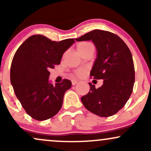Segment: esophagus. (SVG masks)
Instances as JSON below:
<instances>
[{
  "label": "esophagus",
  "instance_id": "obj_1",
  "mask_svg": "<svg viewBox=\"0 0 151 151\" xmlns=\"http://www.w3.org/2000/svg\"><path fill=\"white\" fill-rule=\"evenodd\" d=\"M78 83V81L77 80H72V85H75V84H77Z\"/></svg>",
  "mask_w": 151,
  "mask_h": 151
}]
</instances>
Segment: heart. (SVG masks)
Wrapping results in <instances>:
<instances>
[{"label":"heart","instance_id":"heart-1","mask_svg":"<svg viewBox=\"0 0 151 151\" xmlns=\"http://www.w3.org/2000/svg\"><path fill=\"white\" fill-rule=\"evenodd\" d=\"M91 46H92V44H91L90 42H79V43H78V44H77V51L79 52V53L80 54ZM82 74H83V72H81V71H78V72H76V75L78 76V77H79V76H81V75H82Z\"/></svg>","mask_w":151,"mask_h":151}]
</instances>
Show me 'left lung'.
<instances>
[{
  "label": "left lung",
  "mask_w": 151,
  "mask_h": 151,
  "mask_svg": "<svg viewBox=\"0 0 151 151\" xmlns=\"http://www.w3.org/2000/svg\"><path fill=\"white\" fill-rule=\"evenodd\" d=\"M76 40H92L97 57L90 76L104 80L98 89L89 83L90 90L81 98V102L87 110L99 116L114 115L125 106L134 85V65L129 48L117 35L106 30H92Z\"/></svg>",
  "instance_id": "obj_1"
}]
</instances>
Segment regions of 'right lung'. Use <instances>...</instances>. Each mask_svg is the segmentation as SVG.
I'll list each match as a JSON object with an SVG mask.
<instances>
[{
    "label": "right lung",
    "mask_w": 151,
    "mask_h": 151,
    "mask_svg": "<svg viewBox=\"0 0 151 151\" xmlns=\"http://www.w3.org/2000/svg\"><path fill=\"white\" fill-rule=\"evenodd\" d=\"M74 39L56 42L41 35L27 38L15 53L10 67V82L26 113L45 121L58 113L64 95L72 86L69 79L55 85L49 82L50 69L60 65L64 52Z\"/></svg>",
    "instance_id": "1"
}]
</instances>
